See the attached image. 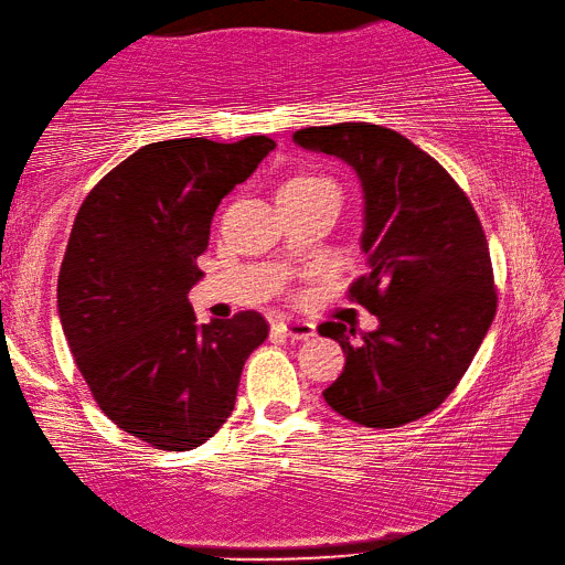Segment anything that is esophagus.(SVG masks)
Segmentation results:
<instances>
[{
  "label": "esophagus",
  "mask_w": 565,
  "mask_h": 565,
  "mask_svg": "<svg viewBox=\"0 0 565 565\" xmlns=\"http://www.w3.org/2000/svg\"><path fill=\"white\" fill-rule=\"evenodd\" d=\"M280 331L290 339H312L317 333V327L312 324V321L287 319V321H280Z\"/></svg>",
  "instance_id": "34e87169"
}]
</instances>
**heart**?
I'll return each instance as SVG.
<instances>
[{
    "instance_id": "heart-1",
    "label": "heart",
    "mask_w": 565,
    "mask_h": 565,
    "mask_svg": "<svg viewBox=\"0 0 565 565\" xmlns=\"http://www.w3.org/2000/svg\"><path fill=\"white\" fill-rule=\"evenodd\" d=\"M324 188L339 190L337 182L327 175H319V172H299V175L285 180V185L280 190H324Z\"/></svg>"
}]
</instances>
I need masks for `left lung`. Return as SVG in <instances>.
Listing matches in <instances>:
<instances>
[{"label": "left lung", "mask_w": 565, "mask_h": 565, "mask_svg": "<svg viewBox=\"0 0 565 565\" xmlns=\"http://www.w3.org/2000/svg\"><path fill=\"white\" fill-rule=\"evenodd\" d=\"M292 141L341 158L361 180L367 273L349 297L380 321L359 343L341 321L319 324L347 353L324 399L363 427H402L454 393L492 324L498 292L488 238L456 180L393 129L309 126Z\"/></svg>", "instance_id": "8db88e82"}]
</instances>
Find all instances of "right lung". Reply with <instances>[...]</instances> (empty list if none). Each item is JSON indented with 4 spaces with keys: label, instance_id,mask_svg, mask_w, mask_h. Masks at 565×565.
<instances>
[{
    "label": "right lung",
    "instance_id": "add662e5",
    "mask_svg": "<svg viewBox=\"0 0 565 565\" xmlns=\"http://www.w3.org/2000/svg\"><path fill=\"white\" fill-rule=\"evenodd\" d=\"M275 148L172 138L138 148L85 198L57 275V315L99 409L163 451H190L228 419L268 337L258 312L198 324L188 292L228 192Z\"/></svg>",
    "mask_w": 565,
    "mask_h": 565
}]
</instances>
